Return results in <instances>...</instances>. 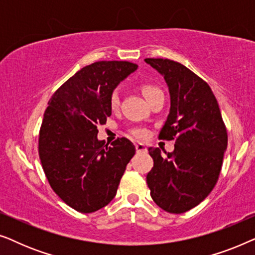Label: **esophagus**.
I'll use <instances>...</instances> for the list:
<instances>
[{"label": "esophagus", "instance_id": "obj_1", "mask_svg": "<svg viewBox=\"0 0 255 255\" xmlns=\"http://www.w3.org/2000/svg\"><path fill=\"white\" fill-rule=\"evenodd\" d=\"M135 151H137V153H145L147 152V147L141 142H138V144H135Z\"/></svg>", "mask_w": 255, "mask_h": 255}]
</instances>
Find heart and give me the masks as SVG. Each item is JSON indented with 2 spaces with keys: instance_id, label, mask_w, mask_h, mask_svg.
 <instances>
[{
  "instance_id": "1",
  "label": "heart",
  "mask_w": 255,
  "mask_h": 255,
  "mask_svg": "<svg viewBox=\"0 0 255 255\" xmlns=\"http://www.w3.org/2000/svg\"><path fill=\"white\" fill-rule=\"evenodd\" d=\"M141 92H142V95L145 96V99H147L148 96L153 95V94H155L156 92H160V90L154 86L144 85L141 87ZM118 104H120V97H118L117 93H114L110 97V107L113 108V109H116V108L118 107ZM132 133H133L134 137H137V138H144L146 135V131L144 130V128H134V130L132 131Z\"/></svg>"
}]
</instances>
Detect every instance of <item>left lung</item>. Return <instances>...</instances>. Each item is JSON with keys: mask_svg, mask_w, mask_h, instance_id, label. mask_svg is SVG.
Returning a JSON list of instances; mask_svg holds the SVG:
<instances>
[{"mask_svg": "<svg viewBox=\"0 0 255 255\" xmlns=\"http://www.w3.org/2000/svg\"><path fill=\"white\" fill-rule=\"evenodd\" d=\"M163 76L170 109L159 138H175L173 153L148 148L154 165L146 176L155 204L182 214L200 204L214 189L228 147V133L217 100L208 83L180 62L145 59Z\"/></svg>", "mask_w": 255, "mask_h": 255, "instance_id": "8db88e82", "label": "left lung"}]
</instances>
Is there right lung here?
Instances as JSON below:
<instances>
[{
  "mask_svg": "<svg viewBox=\"0 0 255 255\" xmlns=\"http://www.w3.org/2000/svg\"><path fill=\"white\" fill-rule=\"evenodd\" d=\"M138 66L97 61L67 80L48 102L39 133L41 166L55 194L76 211L109 204L135 148L127 138L110 146L97 139V125L111 116L114 90Z\"/></svg>",
  "mask_w": 255,
  "mask_h": 255,
  "instance_id": "1",
  "label": "right lung"
}]
</instances>
